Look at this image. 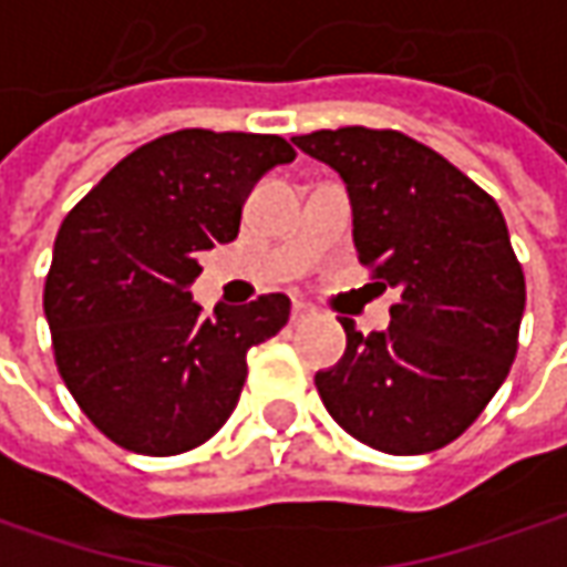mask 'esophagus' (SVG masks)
Wrapping results in <instances>:
<instances>
[{
	"label": "esophagus",
	"mask_w": 567,
	"mask_h": 567,
	"mask_svg": "<svg viewBox=\"0 0 567 567\" xmlns=\"http://www.w3.org/2000/svg\"><path fill=\"white\" fill-rule=\"evenodd\" d=\"M313 313H317V310L310 308L308 301H295V305H291V320H295V323H301V320H310Z\"/></svg>",
	"instance_id": "esophagus-1"
}]
</instances>
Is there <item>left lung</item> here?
<instances>
[{
  "label": "left lung",
  "instance_id": "1",
  "mask_svg": "<svg viewBox=\"0 0 567 567\" xmlns=\"http://www.w3.org/2000/svg\"><path fill=\"white\" fill-rule=\"evenodd\" d=\"M330 164L352 203L358 259L396 288L390 327L342 320L346 355L317 371L332 419L383 454L437 451L505 383L527 305L498 203L434 148L396 130H317L291 138Z\"/></svg>",
  "mask_w": 567,
  "mask_h": 567
}]
</instances>
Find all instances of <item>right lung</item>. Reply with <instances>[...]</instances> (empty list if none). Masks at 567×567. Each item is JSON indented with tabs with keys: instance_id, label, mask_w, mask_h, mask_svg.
I'll use <instances>...</instances> for the list:
<instances>
[{
	"instance_id": "add662e5",
	"label": "right lung",
	"mask_w": 567,
	"mask_h": 567,
	"mask_svg": "<svg viewBox=\"0 0 567 567\" xmlns=\"http://www.w3.org/2000/svg\"><path fill=\"white\" fill-rule=\"evenodd\" d=\"M295 161L282 136L181 130L120 161L65 215L43 288L56 368L94 429L145 456L199 447L235 412L247 352L288 323L262 295L203 317L199 254L240 231L257 181Z\"/></svg>"
}]
</instances>
